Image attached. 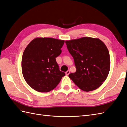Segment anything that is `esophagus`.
<instances>
[{
    "label": "esophagus",
    "instance_id": "obj_1",
    "mask_svg": "<svg viewBox=\"0 0 127 127\" xmlns=\"http://www.w3.org/2000/svg\"><path fill=\"white\" fill-rule=\"evenodd\" d=\"M70 73V71H67V72H66V73H65V74H66V75H68Z\"/></svg>",
    "mask_w": 127,
    "mask_h": 127
}]
</instances>
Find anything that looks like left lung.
<instances>
[{"label": "left lung", "mask_w": 127, "mask_h": 127, "mask_svg": "<svg viewBox=\"0 0 127 127\" xmlns=\"http://www.w3.org/2000/svg\"><path fill=\"white\" fill-rule=\"evenodd\" d=\"M65 43L77 69L68 75L69 78L83 91L98 89L108 77L110 68V58L105 44L99 38L90 37Z\"/></svg>", "instance_id": "1"}]
</instances>
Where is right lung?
I'll list each match as a JSON object with an SVG mask.
<instances>
[{
  "label": "right lung",
  "instance_id": "obj_1",
  "mask_svg": "<svg viewBox=\"0 0 127 127\" xmlns=\"http://www.w3.org/2000/svg\"><path fill=\"white\" fill-rule=\"evenodd\" d=\"M64 40L37 37L25 48L22 59V71L32 89L48 92L60 83L65 73L59 70L55 58L60 55Z\"/></svg>",
  "mask_w": 127,
  "mask_h": 127
}]
</instances>
